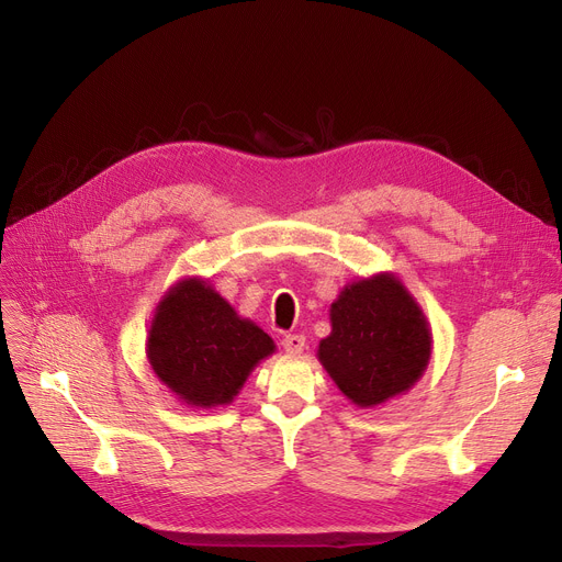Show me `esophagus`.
Returning a JSON list of instances; mask_svg holds the SVG:
<instances>
[{"instance_id": "34e87169", "label": "esophagus", "mask_w": 562, "mask_h": 562, "mask_svg": "<svg viewBox=\"0 0 562 562\" xmlns=\"http://www.w3.org/2000/svg\"><path fill=\"white\" fill-rule=\"evenodd\" d=\"M282 348L289 352V356H299V352H303V348H305V337L303 335H284Z\"/></svg>"}]
</instances>
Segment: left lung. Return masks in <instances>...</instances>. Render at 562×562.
<instances>
[{
	"label": "left lung",
	"instance_id": "left-lung-1",
	"mask_svg": "<svg viewBox=\"0 0 562 562\" xmlns=\"http://www.w3.org/2000/svg\"><path fill=\"white\" fill-rule=\"evenodd\" d=\"M330 321L333 333L321 341L318 360L352 403H385L415 385L428 367V323L392 276L346 286Z\"/></svg>",
	"mask_w": 562,
	"mask_h": 562
}]
</instances>
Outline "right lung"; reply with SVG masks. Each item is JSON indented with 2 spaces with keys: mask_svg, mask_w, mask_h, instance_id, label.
I'll return each instance as SVG.
<instances>
[{
  "mask_svg": "<svg viewBox=\"0 0 562 562\" xmlns=\"http://www.w3.org/2000/svg\"><path fill=\"white\" fill-rule=\"evenodd\" d=\"M273 339L239 318L202 280H184L161 301L147 360L155 373L189 405L229 403L252 367L273 352Z\"/></svg>",
  "mask_w": 562,
  "mask_h": 562,
  "instance_id": "right-lung-1",
  "label": "right lung"
}]
</instances>
